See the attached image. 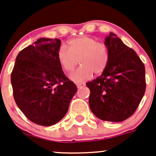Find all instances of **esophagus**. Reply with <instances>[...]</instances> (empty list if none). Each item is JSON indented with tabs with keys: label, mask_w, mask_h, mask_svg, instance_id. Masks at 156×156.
Segmentation results:
<instances>
[{
	"label": "esophagus",
	"mask_w": 156,
	"mask_h": 156,
	"mask_svg": "<svg viewBox=\"0 0 156 156\" xmlns=\"http://www.w3.org/2000/svg\"><path fill=\"white\" fill-rule=\"evenodd\" d=\"M76 85H77V87L79 88H82V87L85 86V84H84V83H77Z\"/></svg>",
	"instance_id": "1"
}]
</instances>
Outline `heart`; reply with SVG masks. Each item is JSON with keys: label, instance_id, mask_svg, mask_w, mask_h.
I'll return each instance as SVG.
<instances>
[{"label": "heart", "instance_id": "heart-1", "mask_svg": "<svg viewBox=\"0 0 156 156\" xmlns=\"http://www.w3.org/2000/svg\"><path fill=\"white\" fill-rule=\"evenodd\" d=\"M69 48L61 45L57 53L58 61L63 69L71 72L75 69L78 61L81 67L71 75L75 82H83L92 75H100L106 69L109 61L107 47L98 43L88 36L73 39L68 42Z\"/></svg>", "mask_w": 156, "mask_h": 156}]
</instances>
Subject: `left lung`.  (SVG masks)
I'll return each instance as SVG.
<instances>
[{"label":"left lung","mask_w":156,"mask_h":156,"mask_svg":"<svg viewBox=\"0 0 156 156\" xmlns=\"http://www.w3.org/2000/svg\"><path fill=\"white\" fill-rule=\"evenodd\" d=\"M109 61L101 76L87 82L89 106L102 120L121 122L135 112L143 98L146 83L144 65L135 51L114 33L105 39Z\"/></svg>","instance_id":"left-lung-1"}]
</instances>
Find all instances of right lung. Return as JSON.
<instances>
[{
	"mask_svg": "<svg viewBox=\"0 0 156 156\" xmlns=\"http://www.w3.org/2000/svg\"><path fill=\"white\" fill-rule=\"evenodd\" d=\"M61 41L40 38L18 54L11 75L17 106L33 123L52 126L65 116L77 87L57 58Z\"/></svg>",
	"mask_w": 156,
	"mask_h": 156,
	"instance_id": "obj_1",
	"label": "right lung"
}]
</instances>
